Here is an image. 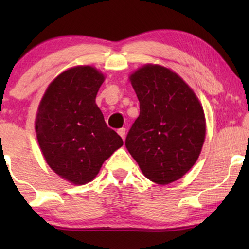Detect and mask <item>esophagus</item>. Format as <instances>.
<instances>
[{
    "mask_svg": "<svg viewBox=\"0 0 249 249\" xmlns=\"http://www.w3.org/2000/svg\"><path fill=\"white\" fill-rule=\"evenodd\" d=\"M118 134H119V136H120L122 139H124L125 138V128L118 129Z\"/></svg>",
    "mask_w": 249,
    "mask_h": 249,
    "instance_id": "obj_1",
    "label": "esophagus"
}]
</instances>
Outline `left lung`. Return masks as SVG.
I'll return each mask as SVG.
<instances>
[{"mask_svg":"<svg viewBox=\"0 0 249 249\" xmlns=\"http://www.w3.org/2000/svg\"><path fill=\"white\" fill-rule=\"evenodd\" d=\"M141 113L125 147L146 178L168 185L189 171L205 139V117L198 98L176 72L161 66L130 76Z\"/></svg>","mask_w":249,"mask_h":249,"instance_id":"1","label":"left lung"}]
</instances>
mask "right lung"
I'll return each mask as SVG.
<instances>
[{"label": "right lung", "instance_id": "right-lung-1", "mask_svg": "<svg viewBox=\"0 0 249 249\" xmlns=\"http://www.w3.org/2000/svg\"><path fill=\"white\" fill-rule=\"evenodd\" d=\"M103 81L93 67L71 68L50 84L37 112L36 135L47 164L74 185L91 181L124 145L95 103Z\"/></svg>", "mask_w": 249, "mask_h": 249}]
</instances>
